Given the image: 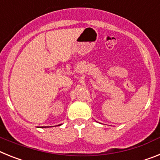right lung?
<instances>
[{"label":"right lung","instance_id":"right-lung-1","mask_svg":"<svg viewBox=\"0 0 160 160\" xmlns=\"http://www.w3.org/2000/svg\"><path fill=\"white\" fill-rule=\"evenodd\" d=\"M59 126H60V125H59Z\"/></svg>","mask_w":160,"mask_h":160}]
</instances>
